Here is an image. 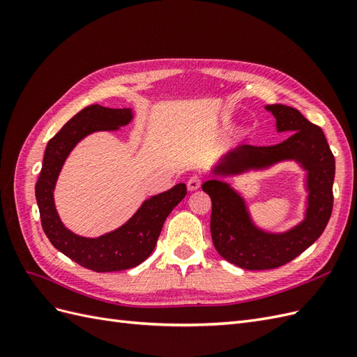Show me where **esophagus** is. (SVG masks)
Segmentation results:
<instances>
[{
    "label": "esophagus",
    "instance_id": "1",
    "mask_svg": "<svg viewBox=\"0 0 357 357\" xmlns=\"http://www.w3.org/2000/svg\"><path fill=\"white\" fill-rule=\"evenodd\" d=\"M201 185H202V178H201L199 176H192V177L188 180V189H189L190 192L199 189Z\"/></svg>",
    "mask_w": 357,
    "mask_h": 357
}]
</instances>
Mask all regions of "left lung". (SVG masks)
I'll list each match as a JSON object with an SVG mask.
<instances>
[{"mask_svg":"<svg viewBox=\"0 0 357 357\" xmlns=\"http://www.w3.org/2000/svg\"><path fill=\"white\" fill-rule=\"evenodd\" d=\"M275 117L278 132L289 137L275 146L244 144L226 153L213 172L222 177L252 169H266L278 162L296 160L307 171L305 218L286 232H266L255 225L245 199L222 180H208L202 190L211 198V238L226 261L244 269L282 266L314 243L325 231L333 205L335 158L321 128L311 123L294 107L266 105Z\"/></svg>","mask_w":357,"mask_h":357,"instance_id":"1","label":"left lung"}]
</instances>
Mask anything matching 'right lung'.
<instances>
[{
    "instance_id": "add662e5",
    "label": "right lung",
    "mask_w": 357,
    "mask_h": 357,
    "mask_svg": "<svg viewBox=\"0 0 357 357\" xmlns=\"http://www.w3.org/2000/svg\"><path fill=\"white\" fill-rule=\"evenodd\" d=\"M131 121V109H107L98 104L86 107L47 143L36 185L41 226L49 241L71 261L95 273L122 271L144 262L155 250L168 214L188 193L185 183H178L169 190L146 199L121 228L96 238L80 236L63 226L53 201V190L63 162L86 135L96 131H116Z\"/></svg>"
}]
</instances>
